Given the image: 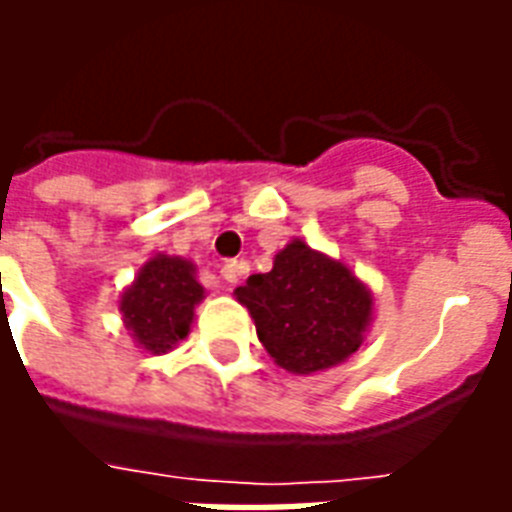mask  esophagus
<instances>
[{"label":"esophagus","instance_id":"obj_1","mask_svg":"<svg viewBox=\"0 0 512 512\" xmlns=\"http://www.w3.org/2000/svg\"><path fill=\"white\" fill-rule=\"evenodd\" d=\"M241 268L244 266H241L238 260H227L219 274H222L224 282H230V285H233V282H238V279H241Z\"/></svg>","mask_w":512,"mask_h":512}]
</instances>
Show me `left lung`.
<instances>
[{"mask_svg":"<svg viewBox=\"0 0 512 512\" xmlns=\"http://www.w3.org/2000/svg\"><path fill=\"white\" fill-rule=\"evenodd\" d=\"M268 356L293 376L343 365L373 321V293L343 260L293 238L268 274L235 288Z\"/></svg>","mask_w":512,"mask_h":512,"instance_id":"left-lung-1","label":"left lung"}]
</instances>
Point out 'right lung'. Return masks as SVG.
<instances>
[{"instance_id":"obj_1","label":"right lung","mask_w":512,"mask_h":512,"mask_svg":"<svg viewBox=\"0 0 512 512\" xmlns=\"http://www.w3.org/2000/svg\"><path fill=\"white\" fill-rule=\"evenodd\" d=\"M205 299L197 268L186 257L156 255L120 296L128 334L147 354H167L191 332L194 307Z\"/></svg>"}]
</instances>
